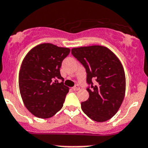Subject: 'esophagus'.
I'll return each instance as SVG.
<instances>
[{
  "label": "esophagus",
  "mask_w": 148,
  "mask_h": 148,
  "mask_svg": "<svg viewBox=\"0 0 148 148\" xmlns=\"http://www.w3.org/2000/svg\"><path fill=\"white\" fill-rule=\"evenodd\" d=\"M73 89L74 90H80V87H79L78 85H75V86L73 88Z\"/></svg>",
  "instance_id": "1"
}]
</instances>
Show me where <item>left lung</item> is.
Instances as JSON below:
<instances>
[{"label": "left lung", "mask_w": 148, "mask_h": 148, "mask_svg": "<svg viewBox=\"0 0 148 148\" xmlns=\"http://www.w3.org/2000/svg\"><path fill=\"white\" fill-rule=\"evenodd\" d=\"M73 55L85 67L89 98L81 103L83 112L93 121L103 122L113 117L123 102L126 90L124 68L119 58L106 47H74ZM97 82L92 86V80Z\"/></svg>", "instance_id": "1"}]
</instances>
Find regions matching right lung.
<instances>
[{"mask_svg": "<svg viewBox=\"0 0 148 148\" xmlns=\"http://www.w3.org/2000/svg\"><path fill=\"white\" fill-rule=\"evenodd\" d=\"M71 49L50 43L32 48L25 56L18 75L21 99L26 109L41 119L53 116L62 109L69 88L58 80L62 62Z\"/></svg>", "mask_w": 148, "mask_h": 148, "instance_id": "obj_1", "label": "right lung"}]
</instances>
